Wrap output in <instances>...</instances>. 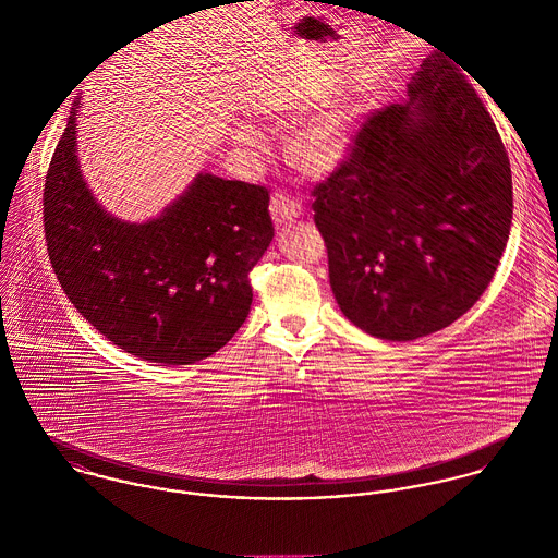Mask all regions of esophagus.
Listing matches in <instances>:
<instances>
[{
	"mask_svg": "<svg viewBox=\"0 0 558 558\" xmlns=\"http://www.w3.org/2000/svg\"><path fill=\"white\" fill-rule=\"evenodd\" d=\"M270 215H272V221L277 226H283V223H290V221L299 219L303 215V206H301L299 199L279 191L270 199Z\"/></svg>",
	"mask_w": 558,
	"mask_h": 558,
	"instance_id": "esophagus-1",
	"label": "esophagus"
}]
</instances>
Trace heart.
I'll return each mask as SVG.
<instances>
[{"mask_svg": "<svg viewBox=\"0 0 558 558\" xmlns=\"http://www.w3.org/2000/svg\"><path fill=\"white\" fill-rule=\"evenodd\" d=\"M354 140L356 116L345 107H324L290 126L283 150L301 173L322 178L345 162Z\"/></svg>", "mask_w": 558, "mask_h": 558, "instance_id": "heart-1", "label": "heart"}]
</instances>
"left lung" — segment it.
<instances>
[{
  "instance_id": "left-lung-1",
  "label": "left lung",
  "mask_w": 558,
  "mask_h": 558,
  "mask_svg": "<svg viewBox=\"0 0 558 558\" xmlns=\"http://www.w3.org/2000/svg\"><path fill=\"white\" fill-rule=\"evenodd\" d=\"M343 316L412 341L464 316L492 281L513 217L500 135L466 77L434 51L408 100L376 111L312 191Z\"/></svg>"
}]
</instances>
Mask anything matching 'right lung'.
Segmentation results:
<instances>
[{"label":"right lung","instance_id":"right-lung-1","mask_svg":"<svg viewBox=\"0 0 558 558\" xmlns=\"http://www.w3.org/2000/svg\"><path fill=\"white\" fill-rule=\"evenodd\" d=\"M75 102L45 182V239L66 296L100 335L150 363L191 365L248 316V272L275 236L268 191L197 173L159 217L109 215L83 180Z\"/></svg>","mask_w":558,"mask_h":558}]
</instances>
